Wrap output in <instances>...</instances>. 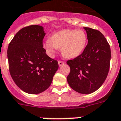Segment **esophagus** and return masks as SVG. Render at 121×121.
I'll list each match as a JSON object with an SVG mask.
<instances>
[{
    "instance_id": "obj_1",
    "label": "esophagus",
    "mask_w": 121,
    "mask_h": 121,
    "mask_svg": "<svg viewBox=\"0 0 121 121\" xmlns=\"http://www.w3.org/2000/svg\"><path fill=\"white\" fill-rule=\"evenodd\" d=\"M65 64L64 61H58V65L59 66H61Z\"/></svg>"
}]
</instances>
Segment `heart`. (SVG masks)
<instances>
[{
  "label": "heart",
  "instance_id": "obj_1",
  "mask_svg": "<svg viewBox=\"0 0 121 121\" xmlns=\"http://www.w3.org/2000/svg\"><path fill=\"white\" fill-rule=\"evenodd\" d=\"M86 35L80 29H64L51 35L49 39L44 42L43 46L51 56L58 48L67 58H74L84 50L86 44Z\"/></svg>",
  "mask_w": 121,
  "mask_h": 121
}]
</instances>
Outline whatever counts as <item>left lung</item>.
I'll list each match as a JSON object with an SVG mask.
<instances>
[{"instance_id":"left-lung-1","label":"left lung","mask_w":121,"mask_h":121,"mask_svg":"<svg viewBox=\"0 0 121 121\" xmlns=\"http://www.w3.org/2000/svg\"><path fill=\"white\" fill-rule=\"evenodd\" d=\"M88 44L80 55L68 60L70 72L67 81L70 87L83 94L93 93L102 86L110 67L111 48L99 31L83 27Z\"/></svg>"}]
</instances>
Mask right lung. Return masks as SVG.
Wrapping results in <instances>:
<instances>
[{"label": "right lung", "mask_w": 121, "mask_h": 121, "mask_svg": "<svg viewBox=\"0 0 121 121\" xmlns=\"http://www.w3.org/2000/svg\"><path fill=\"white\" fill-rule=\"evenodd\" d=\"M46 33L43 27L31 25L23 27L9 44L7 58L12 79L24 92L38 94L49 88L58 63L49 58L43 48Z\"/></svg>", "instance_id": "right-lung-1"}]
</instances>
